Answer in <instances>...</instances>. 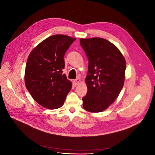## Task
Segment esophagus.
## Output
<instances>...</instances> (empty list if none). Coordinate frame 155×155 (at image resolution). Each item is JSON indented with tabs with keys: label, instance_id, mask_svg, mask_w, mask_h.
<instances>
[{
	"label": "esophagus",
	"instance_id": "34e87169",
	"mask_svg": "<svg viewBox=\"0 0 155 155\" xmlns=\"http://www.w3.org/2000/svg\"><path fill=\"white\" fill-rule=\"evenodd\" d=\"M80 81H80V79H79V78H78L73 81V84L74 85H79V83H80Z\"/></svg>",
	"mask_w": 155,
	"mask_h": 155
}]
</instances>
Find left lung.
Segmentation results:
<instances>
[{"label": "left lung", "mask_w": 155, "mask_h": 155, "mask_svg": "<svg viewBox=\"0 0 155 155\" xmlns=\"http://www.w3.org/2000/svg\"><path fill=\"white\" fill-rule=\"evenodd\" d=\"M88 60L85 78L88 91L82 100L85 110L100 112L113 103L123 88L126 63L121 51L100 37L80 39Z\"/></svg>", "instance_id": "1"}]
</instances>
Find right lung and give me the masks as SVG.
I'll return each mask as SVG.
<instances>
[{
    "label": "right lung",
    "mask_w": 155,
    "mask_h": 155,
    "mask_svg": "<svg viewBox=\"0 0 155 155\" xmlns=\"http://www.w3.org/2000/svg\"><path fill=\"white\" fill-rule=\"evenodd\" d=\"M76 38L54 35L42 41L30 54L25 69V85L34 100L50 109L61 107L72 83L63 74L64 55Z\"/></svg>",
    "instance_id": "obj_1"
}]
</instances>
